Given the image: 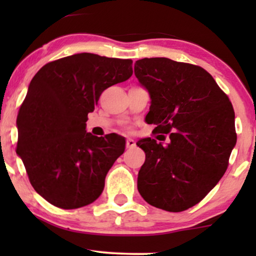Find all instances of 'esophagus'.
<instances>
[{"mask_svg": "<svg viewBox=\"0 0 256 256\" xmlns=\"http://www.w3.org/2000/svg\"><path fill=\"white\" fill-rule=\"evenodd\" d=\"M132 146H135V141L130 138H127V148H132Z\"/></svg>", "mask_w": 256, "mask_h": 256, "instance_id": "34e87169", "label": "esophagus"}]
</instances>
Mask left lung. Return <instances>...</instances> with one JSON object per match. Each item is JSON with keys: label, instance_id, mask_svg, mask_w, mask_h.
<instances>
[{"label": "left lung", "instance_id": "8db88e82", "mask_svg": "<svg viewBox=\"0 0 256 256\" xmlns=\"http://www.w3.org/2000/svg\"><path fill=\"white\" fill-rule=\"evenodd\" d=\"M135 76L150 96L149 124L169 134L166 144L146 138L138 190L148 204L180 212L198 204L224 176L236 143L228 96L208 71L169 58H143Z\"/></svg>", "mask_w": 256, "mask_h": 256}]
</instances>
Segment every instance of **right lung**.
<instances>
[{
    "label": "right lung",
    "mask_w": 256,
    "mask_h": 256,
    "mask_svg": "<svg viewBox=\"0 0 256 256\" xmlns=\"http://www.w3.org/2000/svg\"><path fill=\"white\" fill-rule=\"evenodd\" d=\"M130 59L78 54L44 65L31 80L17 116V155L38 194L72 210L96 200L126 148L118 134L86 132L101 93L132 74Z\"/></svg>",
    "instance_id": "obj_1"
}]
</instances>
